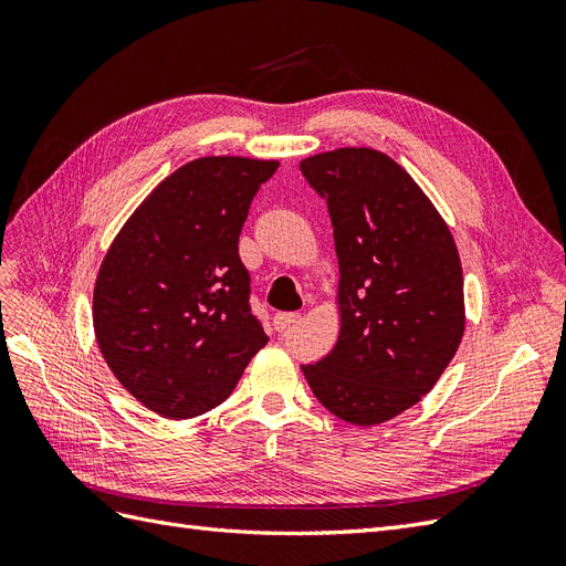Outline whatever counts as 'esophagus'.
I'll list each match as a JSON object with an SVG mask.
<instances>
[{"instance_id": "34e87169", "label": "esophagus", "mask_w": 566, "mask_h": 566, "mask_svg": "<svg viewBox=\"0 0 566 566\" xmlns=\"http://www.w3.org/2000/svg\"><path fill=\"white\" fill-rule=\"evenodd\" d=\"M297 321H300V314H295V312L276 314V316H273V328H276V331H287L290 325H295Z\"/></svg>"}]
</instances>
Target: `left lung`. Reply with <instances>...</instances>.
<instances>
[{
	"label": "left lung",
	"mask_w": 566,
	"mask_h": 566,
	"mask_svg": "<svg viewBox=\"0 0 566 566\" xmlns=\"http://www.w3.org/2000/svg\"><path fill=\"white\" fill-rule=\"evenodd\" d=\"M300 169L328 202L339 264L337 342L302 373L339 420L380 424L416 406L460 347V254L432 200L385 153L325 150Z\"/></svg>",
	"instance_id": "obj_1"
}]
</instances>
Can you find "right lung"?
Returning <instances> with one entry per match:
<instances>
[{
	"mask_svg": "<svg viewBox=\"0 0 566 566\" xmlns=\"http://www.w3.org/2000/svg\"><path fill=\"white\" fill-rule=\"evenodd\" d=\"M279 160L205 156L175 169L113 238L94 283L96 345L132 397L188 420L229 399L269 337L250 314L238 235Z\"/></svg>",
	"mask_w": 566,
	"mask_h": 566,
	"instance_id": "1",
	"label": "right lung"
}]
</instances>
